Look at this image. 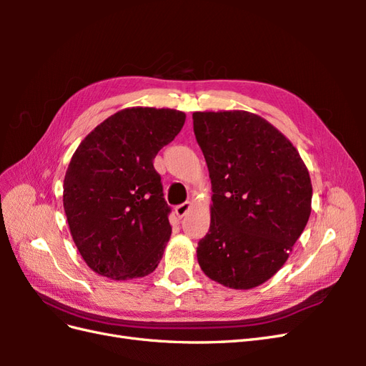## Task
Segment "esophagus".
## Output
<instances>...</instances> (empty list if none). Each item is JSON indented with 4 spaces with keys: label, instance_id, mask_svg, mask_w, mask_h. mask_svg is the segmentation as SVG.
<instances>
[{
    "label": "esophagus",
    "instance_id": "obj_1",
    "mask_svg": "<svg viewBox=\"0 0 366 366\" xmlns=\"http://www.w3.org/2000/svg\"><path fill=\"white\" fill-rule=\"evenodd\" d=\"M189 209H191V203H189V202H184V203L179 204V206H175L174 212H175L177 217L182 218V217H184L187 212H189Z\"/></svg>",
    "mask_w": 366,
    "mask_h": 366
}]
</instances>
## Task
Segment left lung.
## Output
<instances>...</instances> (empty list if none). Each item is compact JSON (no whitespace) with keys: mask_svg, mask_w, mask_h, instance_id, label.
Segmentation results:
<instances>
[{"mask_svg":"<svg viewBox=\"0 0 366 366\" xmlns=\"http://www.w3.org/2000/svg\"><path fill=\"white\" fill-rule=\"evenodd\" d=\"M192 119L214 192L198 264L229 289H253L282 267L307 226L308 169L292 142L257 114L197 112Z\"/></svg>","mask_w":366,"mask_h":366,"instance_id":"obj_1","label":"left lung"}]
</instances>
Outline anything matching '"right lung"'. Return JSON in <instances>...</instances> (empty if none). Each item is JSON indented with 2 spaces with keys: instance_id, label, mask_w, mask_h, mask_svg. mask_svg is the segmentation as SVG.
<instances>
[{
  "instance_id": "1",
  "label": "right lung",
  "mask_w": 366,
  "mask_h": 366,
  "mask_svg": "<svg viewBox=\"0 0 366 366\" xmlns=\"http://www.w3.org/2000/svg\"><path fill=\"white\" fill-rule=\"evenodd\" d=\"M186 114L169 108H127L88 134L64 179V210L88 267L112 280L156 270L171 237V207L157 152L182 131Z\"/></svg>"
}]
</instances>
